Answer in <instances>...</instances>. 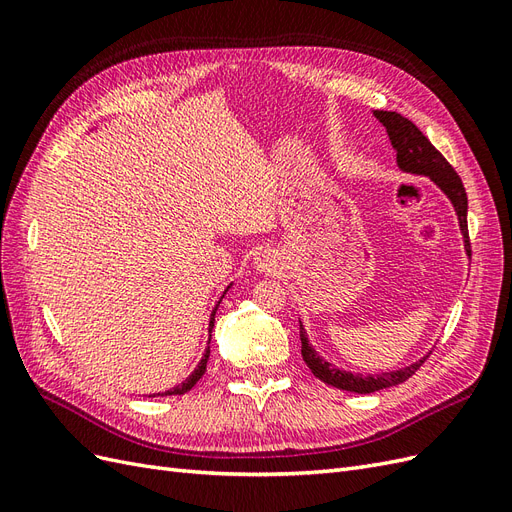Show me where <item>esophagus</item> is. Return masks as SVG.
Returning <instances> with one entry per match:
<instances>
[{
    "instance_id": "1",
    "label": "esophagus",
    "mask_w": 512,
    "mask_h": 512,
    "mask_svg": "<svg viewBox=\"0 0 512 512\" xmlns=\"http://www.w3.org/2000/svg\"><path fill=\"white\" fill-rule=\"evenodd\" d=\"M254 267L256 271L260 273H275L277 269H280V258H277V254L273 250H260L254 258Z\"/></svg>"
}]
</instances>
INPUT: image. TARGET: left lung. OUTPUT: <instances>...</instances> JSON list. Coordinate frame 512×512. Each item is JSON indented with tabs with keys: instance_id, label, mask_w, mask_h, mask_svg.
I'll use <instances>...</instances> for the list:
<instances>
[{
	"instance_id": "left-lung-1",
	"label": "left lung",
	"mask_w": 512,
	"mask_h": 512,
	"mask_svg": "<svg viewBox=\"0 0 512 512\" xmlns=\"http://www.w3.org/2000/svg\"><path fill=\"white\" fill-rule=\"evenodd\" d=\"M374 117L386 128V134H389V141L397 151V166L401 173L427 177L448 200H451L457 222H459L461 237H463V247H466V254L470 256L472 252H470V239H468V196L453 166L444 160L442 153L429 143V138L404 115L393 113V111H374ZM299 335H301L303 361L307 363L309 369H312V374L318 380L335 386L339 391H350V393H361V395L376 393L382 389H389V386L406 382L431 354L429 352L421 356V359L406 367L382 371V374H359V371H346L342 367L329 363L327 359H322V356L314 350V346L309 344V337L301 320H299Z\"/></svg>"
}]
</instances>
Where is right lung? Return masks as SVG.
<instances>
[{"label": "right lung", "mask_w": 512, "mask_h": 512, "mask_svg": "<svg viewBox=\"0 0 512 512\" xmlns=\"http://www.w3.org/2000/svg\"><path fill=\"white\" fill-rule=\"evenodd\" d=\"M230 286L232 284H228L226 286V290H224V294L230 290ZM224 294L220 297V301H218V305L213 307V312H211V318H209V344H211V331H213V324H215V312H218V307H220V303H222V299H224ZM209 344H207V348H205V354H203V359H200V363L196 365V369L192 371V374L185 378L181 384H177V386H173V389L170 391H164V393H153V395H149V397H156V395H162V397H166V395H185L188 393L192 386L203 378V374H205V369H207V361H209Z\"/></svg>", "instance_id": "right-lung-1"}]
</instances>
